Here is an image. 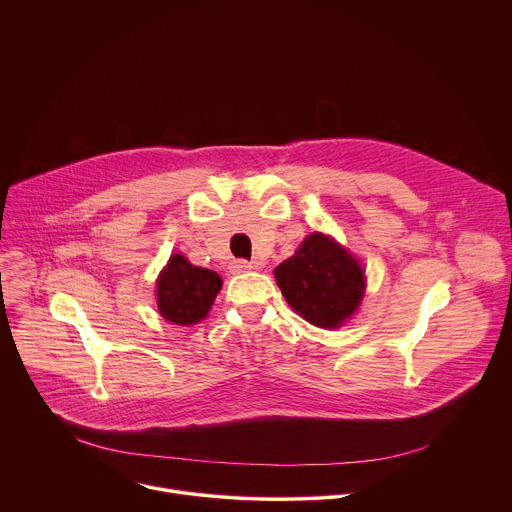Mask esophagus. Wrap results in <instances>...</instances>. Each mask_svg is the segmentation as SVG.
I'll list each match as a JSON object with an SVG mask.
<instances>
[{
	"label": "esophagus",
	"instance_id": "esophagus-1",
	"mask_svg": "<svg viewBox=\"0 0 512 512\" xmlns=\"http://www.w3.org/2000/svg\"><path fill=\"white\" fill-rule=\"evenodd\" d=\"M229 269H231L233 273H245V271H251L253 265H251L249 261H245V259H235V261H231Z\"/></svg>",
	"mask_w": 512,
	"mask_h": 512
}]
</instances>
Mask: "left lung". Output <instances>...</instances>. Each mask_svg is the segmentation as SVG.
Returning a JSON list of instances; mask_svg holds the SVG:
<instances>
[{
    "instance_id": "left-lung-1",
    "label": "left lung",
    "mask_w": 512,
    "mask_h": 512,
    "mask_svg": "<svg viewBox=\"0 0 512 512\" xmlns=\"http://www.w3.org/2000/svg\"><path fill=\"white\" fill-rule=\"evenodd\" d=\"M273 273L287 304L320 328H338L362 300V267L322 233L306 237L294 257L279 263Z\"/></svg>"
}]
</instances>
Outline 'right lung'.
Instances as JSON below:
<instances>
[{
	"label": "right lung",
	"instance_id": "1",
	"mask_svg": "<svg viewBox=\"0 0 512 512\" xmlns=\"http://www.w3.org/2000/svg\"><path fill=\"white\" fill-rule=\"evenodd\" d=\"M221 285L223 279L218 273L194 267L182 255H172L158 279L160 314L180 326L196 324L208 314Z\"/></svg>",
	"mask_w": 512,
	"mask_h": 512
}]
</instances>
